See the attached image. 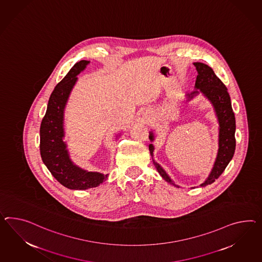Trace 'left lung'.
<instances>
[{
  "label": "left lung",
  "instance_id": "left-lung-1",
  "mask_svg": "<svg viewBox=\"0 0 262 262\" xmlns=\"http://www.w3.org/2000/svg\"><path fill=\"white\" fill-rule=\"evenodd\" d=\"M194 66L198 71L194 83L195 90L191 94L186 95V101H191L194 97L202 93L213 105L219 122L217 154L208 178L200 185L201 187H204L220 178L234 157L235 150V119L227 88L216 77L214 70L202 62H194ZM149 140L154 141L153 132L149 133ZM154 145L152 143L149 144V151L152 159L154 157ZM153 163L164 181L176 187L180 188L171 180L165 170L157 161H154V159Z\"/></svg>",
  "mask_w": 262,
  "mask_h": 262
}]
</instances>
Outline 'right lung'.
Here are the masks:
<instances>
[{"label":"right lung","mask_w":262,"mask_h":262,"mask_svg":"<svg viewBox=\"0 0 262 262\" xmlns=\"http://www.w3.org/2000/svg\"><path fill=\"white\" fill-rule=\"evenodd\" d=\"M89 60L75 63L67 76L54 88L50 95L47 112L40 128V151L41 160L54 178L61 185L72 190H86L99 186L108 174L88 171L71 161L68 144L63 141L64 109L78 75L83 71Z\"/></svg>","instance_id":"1"}]
</instances>
